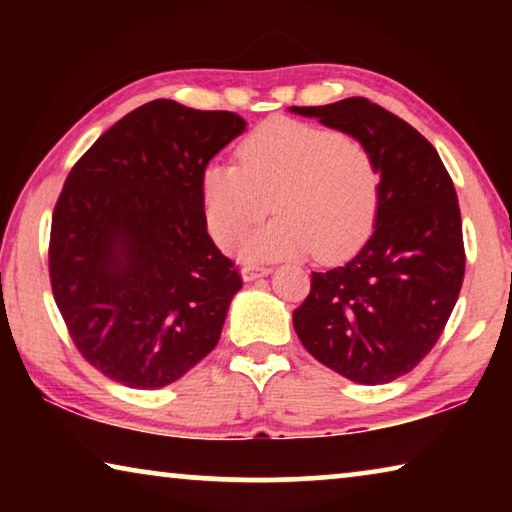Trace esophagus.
I'll list each match as a JSON object with an SVG mask.
<instances>
[{
	"mask_svg": "<svg viewBox=\"0 0 512 512\" xmlns=\"http://www.w3.org/2000/svg\"><path fill=\"white\" fill-rule=\"evenodd\" d=\"M268 273H271V268H266V266H250V264L241 266V277H244V282H253V280H257V277L268 275Z\"/></svg>",
	"mask_w": 512,
	"mask_h": 512,
	"instance_id": "1",
	"label": "esophagus"
}]
</instances>
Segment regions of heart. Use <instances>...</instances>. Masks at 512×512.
I'll use <instances>...</instances> for the list:
<instances>
[{
    "mask_svg": "<svg viewBox=\"0 0 512 512\" xmlns=\"http://www.w3.org/2000/svg\"><path fill=\"white\" fill-rule=\"evenodd\" d=\"M237 160L212 162L201 178L205 221L221 248L237 244L271 207L280 216L246 239L248 259L311 250L318 259H339L370 235L381 176L372 153L354 137L273 119L239 142Z\"/></svg>",
    "mask_w": 512,
    "mask_h": 512,
    "instance_id": "obj_1",
    "label": "heart"
}]
</instances>
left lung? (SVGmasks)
<instances>
[{
    "label": "left lung",
    "instance_id": "8db88e82",
    "mask_svg": "<svg viewBox=\"0 0 512 512\" xmlns=\"http://www.w3.org/2000/svg\"><path fill=\"white\" fill-rule=\"evenodd\" d=\"M291 110L352 135L381 173L370 239L350 262L311 273L293 327L323 366L357 384H388L431 352L463 287L454 183L427 137L377 103L350 97Z\"/></svg>",
    "mask_w": 512,
    "mask_h": 512
}]
</instances>
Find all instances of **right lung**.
Returning <instances> with one entry per match:
<instances>
[{"label":"right lung","instance_id":"add662e5","mask_svg":"<svg viewBox=\"0 0 512 512\" xmlns=\"http://www.w3.org/2000/svg\"><path fill=\"white\" fill-rule=\"evenodd\" d=\"M244 128L235 112L155 99L69 171L51 216V291L108 379L162 388L219 343L241 275L207 235L201 178Z\"/></svg>","mask_w":512,"mask_h":512}]
</instances>
